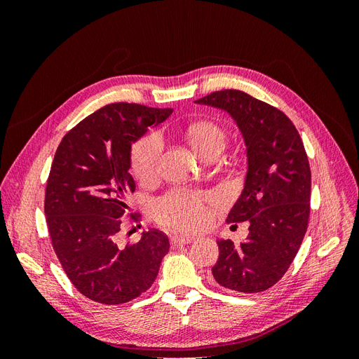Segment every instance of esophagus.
<instances>
[{"label":"esophagus","mask_w":359,"mask_h":359,"mask_svg":"<svg viewBox=\"0 0 359 359\" xmlns=\"http://www.w3.org/2000/svg\"><path fill=\"white\" fill-rule=\"evenodd\" d=\"M191 241H194V236H190V235H175V236L170 238V245L175 248V247H180V245L190 244Z\"/></svg>","instance_id":"esophagus-1"}]
</instances>
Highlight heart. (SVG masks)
<instances>
[{
  "label": "heart",
  "mask_w": 359,
  "mask_h": 359,
  "mask_svg": "<svg viewBox=\"0 0 359 359\" xmlns=\"http://www.w3.org/2000/svg\"><path fill=\"white\" fill-rule=\"evenodd\" d=\"M187 139L201 158L219 151L224 144V132L211 121L193 123L187 128ZM161 154V139L153 133L142 137L132 149V169L140 180H151L156 175L157 163ZM205 198L202 194L173 190L156 202L158 220L181 231H191L205 220Z\"/></svg>",
  "instance_id": "heart-1"
}]
</instances>
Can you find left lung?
Returning <instances> with one entry per match:
<instances>
[{
  "label": "left lung",
  "instance_id": "left-lung-1",
  "mask_svg": "<svg viewBox=\"0 0 359 359\" xmlns=\"http://www.w3.org/2000/svg\"><path fill=\"white\" fill-rule=\"evenodd\" d=\"M194 103L229 114L247 148L244 189L226 222H248L241 244L219 240L212 277L220 286L255 293L285 276L307 232L311 172L298 130L276 107L247 93L222 90Z\"/></svg>",
  "mask_w": 359,
  "mask_h": 359
}]
</instances>
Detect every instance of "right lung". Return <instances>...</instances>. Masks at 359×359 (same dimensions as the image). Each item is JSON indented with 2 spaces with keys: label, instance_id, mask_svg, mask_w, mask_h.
I'll return each mask as SVG.
<instances>
[{
  "label": "right lung",
  "instance_id": "obj_1",
  "mask_svg": "<svg viewBox=\"0 0 359 359\" xmlns=\"http://www.w3.org/2000/svg\"><path fill=\"white\" fill-rule=\"evenodd\" d=\"M170 114L106 104L73 127L53 157L45 196L52 245L73 286L95 302L118 306L142 295L169 252L168 236L157 229L126 247L116 244V233L136 189L128 172L132 145Z\"/></svg>",
  "mask_w": 359,
  "mask_h": 359
}]
</instances>
